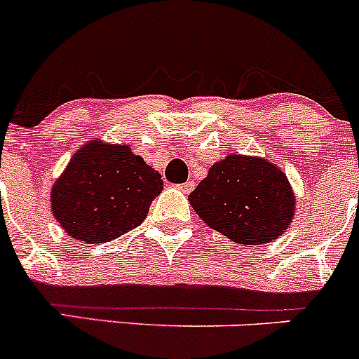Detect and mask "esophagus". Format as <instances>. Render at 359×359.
I'll list each match as a JSON object with an SVG mask.
<instances>
[{"mask_svg": "<svg viewBox=\"0 0 359 359\" xmlns=\"http://www.w3.org/2000/svg\"><path fill=\"white\" fill-rule=\"evenodd\" d=\"M179 189L182 191V193H191V191L194 189V182H193V180H187V182L180 184Z\"/></svg>", "mask_w": 359, "mask_h": 359, "instance_id": "obj_1", "label": "esophagus"}]
</instances>
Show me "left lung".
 <instances>
[{
  "instance_id": "left-lung-1",
  "label": "left lung",
  "mask_w": 359,
  "mask_h": 359,
  "mask_svg": "<svg viewBox=\"0 0 359 359\" xmlns=\"http://www.w3.org/2000/svg\"><path fill=\"white\" fill-rule=\"evenodd\" d=\"M295 193L287 173L269 159L227 154L189 194L205 224L240 245L273 243L290 227Z\"/></svg>"
}]
</instances>
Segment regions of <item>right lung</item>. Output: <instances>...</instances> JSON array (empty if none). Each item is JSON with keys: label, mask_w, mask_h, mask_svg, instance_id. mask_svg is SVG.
<instances>
[{"label": "right lung", "mask_w": 359, "mask_h": 359, "mask_svg": "<svg viewBox=\"0 0 359 359\" xmlns=\"http://www.w3.org/2000/svg\"><path fill=\"white\" fill-rule=\"evenodd\" d=\"M159 172L128 144L93 139L83 144L52 186V213L83 243H106L144 222L161 193Z\"/></svg>", "instance_id": "1"}]
</instances>
